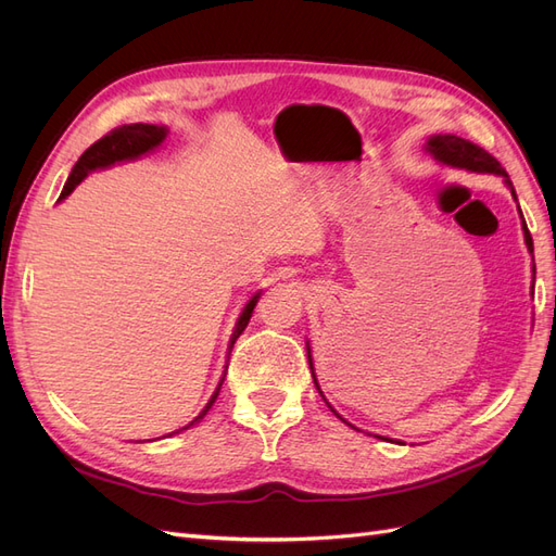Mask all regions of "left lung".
Segmentation results:
<instances>
[{
    "instance_id": "obj_1",
    "label": "left lung",
    "mask_w": 556,
    "mask_h": 556,
    "mask_svg": "<svg viewBox=\"0 0 556 556\" xmlns=\"http://www.w3.org/2000/svg\"><path fill=\"white\" fill-rule=\"evenodd\" d=\"M425 148L429 150V153H431L435 160L447 164V166H457V169L478 172V174H496V176H503V180H506V185L510 188V194H513L515 201H517L515 188H513V182H510L506 169H503V166L498 164V160L492 157L490 153H486L484 148H480V146H476V143H470V141H466V139H462V137H454V134H435V137H431V139L427 141ZM517 208H519V206H517ZM519 215H521V211H519ZM521 229H525V243H527L529 252H533V239H531V233H529V227H527V223H525V217H521ZM533 274H535V264H533ZM306 350H308V366H311V374H313V382H315V387H317L319 396L325 399L323 390H319V384H317V378H315V368H313V357H311L308 343H306ZM325 401H327V399H325ZM327 406H329V401H327ZM329 408H331V406H329ZM331 413H333L336 417H341L333 408H331ZM341 419H343V417H341ZM343 422H345V419H343ZM345 425H350V422H345ZM350 427H352V425H350ZM378 439H382V435H378ZM382 441H390V439H382Z\"/></svg>"
}]
</instances>
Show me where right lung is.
Returning <instances> with one entry per match:
<instances>
[{
    "label": "right lung",
    "mask_w": 556,
    "mask_h": 556,
    "mask_svg": "<svg viewBox=\"0 0 556 556\" xmlns=\"http://www.w3.org/2000/svg\"><path fill=\"white\" fill-rule=\"evenodd\" d=\"M166 131H169L166 127H160V125H143V123L123 125V127H117V129L109 131L106 137H102L97 143H92V146L86 150V153H83V155L78 157L76 166L72 169V176L66 178V185H64V190H62L60 199L70 197V194L74 192L76 185H78L83 178H86L90 172H94V169H106V166H111V164H115V162L137 160V157H141V155L150 153V150H155V148L166 139ZM260 294H262V292H257V294L252 296V299L248 301V304H245V308H243V313H241V317H239L237 327H233L231 339H229V352H231L233 343H237L239 336L243 333V329L248 327L250 317H252V311H255L257 301H260ZM227 362H229V357H227ZM225 376H227V374H223V380H220V384H217V390L213 392L211 401L206 403V408L201 410L188 427H192L194 422H199V419H204V415L211 410V406L215 403L217 394H220V387H223V382H225ZM188 427H182V429H188ZM174 433H176V431H174ZM169 435H172V433H169Z\"/></svg>",
    "instance_id": "1"
}]
</instances>
